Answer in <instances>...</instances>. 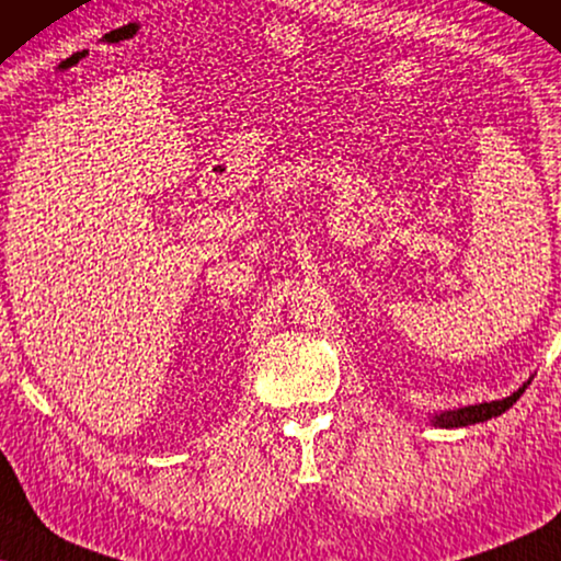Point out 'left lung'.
Instances as JSON below:
<instances>
[{
	"instance_id": "1",
	"label": "left lung",
	"mask_w": 561,
	"mask_h": 561,
	"mask_svg": "<svg viewBox=\"0 0 561 561\" xmlns=\"http://www.w3.org/2000/svg\"><path fill=\"white\" fill-rule=\"evenodd\" d=\"M531 381H526L524 386H518V389L511 393L506 399H499V401H483V404H470V407H460V409H449V412H437L430 416L432 427H439V430H453V427H468V424H478V422H488L493 420V416H501L503 412H508L511 407L516 404L520 399V393L526 391V386Z\"/></svg>"
}]
</instances>
